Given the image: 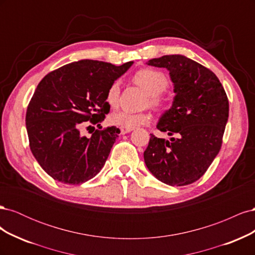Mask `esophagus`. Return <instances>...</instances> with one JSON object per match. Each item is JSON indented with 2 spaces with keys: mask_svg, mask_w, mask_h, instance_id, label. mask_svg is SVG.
Listing matches in <instances>:
<instances>
[{
  "mask_svg": "<svg viewBox=\"0 0 255 255\" xmlns=\"http://www.w3.org/2000/svg\"><path fill=\"white\" fill-rule=\"evenodd\" d=\"M120 130H121V134L125 135V134H128L129 132H132L133 128H120Z\"/></svg>",
  "mask_w": 255,
  "mask_h": 255,
  "instance_id": "obj_1",
  "label": "esophagus"
}]
</instances>
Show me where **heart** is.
Instances as JSON below:
<instances>
[{
    "mask_svg": "<svg viewBox=\"0 0 255 255\" xmlns=\"http://www.w3.org/2000/svg\"><path fill=\"white\" fill-rule=\"evenodd\" d=\"M134 81L137 85L148 94V100L145 104L157 110H164L166 102L164 98L160 96L165 91L169 85L167 76L155 69H141L134 75ZM120 94V82H114L106 92V102L110 106H116L118 103ZM151 114L148 112L142 113H130L128 111H117L111 115L110 120L115 126L121 128H134L139 126L148 125L151 121Z\"/></svg>",
    "mask_w": 255,
    "mask_h": 255,
    "instance_id": "obj_1",
    "label": "heart"
}]
</instances>
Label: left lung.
<instances>
[{
    "label": "left lung",
    "mask_w": 255,
    "mask_h": 255,
    "mask_svg": "<svg viewBox=\"0 0 255 255\" xmlns=\"http://www.w3.org/2000/svg\"><path fill=\"white\" fill-rule=\"evenodd\" d=\"M149 66L166 68L174 98L156 128L170 139L151 135L143 153L149 171L170 186L196 182L220 151L229 118V101L217 76L184 55L150 59Z\"/></svg>",
    "instance_id": "left-lung-1"
}]
</instances>
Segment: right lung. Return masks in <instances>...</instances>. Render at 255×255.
I'll use <instances>...</instances> for the list:
<instances>
[{
    "label": "right lung",
    "instance_id": "obj_1",
    "mask_svg": "<svg viewBox=\"0 0 255 255\" xmlns=\"http://www.w3.org/2000/svg\"><path fill=\"white\" fill-rule=\"evenodd\" d=\"M132 65L82 59L50 72L38 84L25 117L29 148L54 180L80 185L103 168L120 129H96L87 137L81 128L87 121L102 128L99 123L111 109L107 89Z\"/></svg>",
    "mask_w": 255,
    "mask_h": 255
}]
</instances>
